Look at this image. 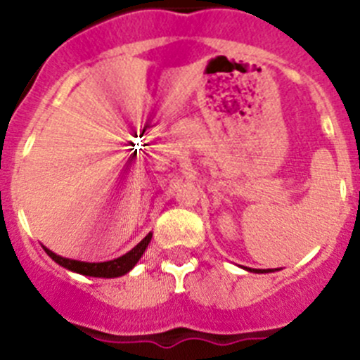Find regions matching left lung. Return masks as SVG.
<instances>
[{"label": "left lung", "mask_w": 360, "mask_h": 360, "mask_svg": "<svg viewBox=\"0 0 360 360\" xmlns=\"http://www.w3.org/2000/svg\"><path fill=\"white\" fill-rule=\"evenodd\" d=\"M243 269L249 270V272H256V274H269V272H274V269H247V266H243Z\"/></svg>", "instance_id": "left-lung-1"}]
</instances>
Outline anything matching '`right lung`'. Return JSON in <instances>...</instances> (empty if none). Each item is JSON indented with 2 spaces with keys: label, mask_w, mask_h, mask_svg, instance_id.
I'll return each instance as SVG.
<instances>
[{
  "label": "right lung",
  "mask_w": 360,
  "mask_h": 360,
  "mask_svg": "<svg viewBox=\"0 0 360 360\" xmlns=\"http://www.w3.org/2000/svg\"><path fill=\"white\" fill-rule=\"evenodd\" d=\"M153 232H149L148 236L136 243L129 252H126L124 256L115 257V259H110V262H101V263H90V262H79V259H70V257H63L59 254L52 252L50 249H46L43 245L44 252L52 257L57 265H61L63 269L72 270L75 274L90 276V278H120V276L128 274L129 270L139 263V259L142 257V254L148 249L149 241H151Z\"/></svg>",
  "instance_id": "right-lung-1"
}]
</instances>
